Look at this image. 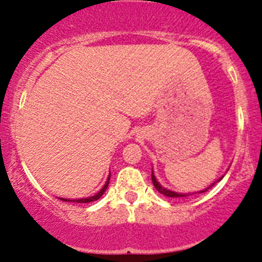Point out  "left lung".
Listing matches in <instances>:
<instances>
[{
	"label": "left lung",
	"instance_id": "obj_1",
	"mask_svg": "<svg viewBox=\"0 0 262 262\" xmlns=\"http://www.w3.org/2000/svg\"><path fill=\"white\" fill-rule=\"evenodd\" d=\"M152 182H153V185H155V187H156V189H157L158 191L161 192V194L166 195V196H170V198H180V196H186V195H185V194H178V192L170 191V190H167V189H165V187H162V186H161V185L158 184V182H157V180H156V178H155V175H153V172H152ZM212 186H213V185H212ZM212 186H209V187H212ZM209 187H208V189H209ZM208 189L203 190V191H200V192H204V191H207Z\"/></svg>",
	"mask_w": 262,
	"mask_h": 262
}]
</instances>
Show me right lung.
Masks as SVG:
<instances>
[{"label":"right lung","instance_id":"1","mask_svg":"<svg viewBox=\"0 0 262 262\" xmlns=\"http://www.w3.org/2000/svg\"><path fill=\"white\" fill-rule=\"evenodd\" d=\"M109 180H110V176H109V179H107V181H106V184L104 185V187H102L101 190H100L99 192H97L96 195H94V196H90V198H84V199H77V200H72L73 203H90V202H95V200H97L99 199L100 196H101L102 194H104L105 192V190L107 189V185H109ZM62 200H64V202H68V199H62ZM71 202V200H70Z\"/></svg>","mask_w":262,"mask_h":262}]
</instances>
